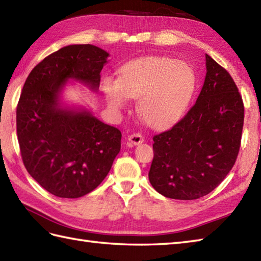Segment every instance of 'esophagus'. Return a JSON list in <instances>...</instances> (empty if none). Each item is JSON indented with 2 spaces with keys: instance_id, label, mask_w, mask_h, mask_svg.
<instances>
[{
  "instance_id": "obj_1",
  "label": "esophagus",
  "mask_w": 261,
  "mask_h": 261,
  "mask_svg": "<svg viewBox=\"0 0 261 261\" xmlns=\"http://www.w3.org/2000/svg\"><path fill=\"white\" fill-rule=\"evenodd\" d=\"M127 140H129L131 145H139L141 142H144L145 138L141 134H132L127 138Z\"/></svg>"
}]
</instances>
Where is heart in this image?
<instances>
[{"instance_id":"1","label":"heart","mask_w":261,"mask_h":261,"mask_svg":"<svg viewBox=\"0 0 261 261\" xmlns=\"http://www.w3.org/2000/svg\"><path fill=\"white\" fill-rule=\"evenodd\" d=\"M196 72L190 64L167 56H147L123 64L119 80L105 78L103 90L114 111L138 99V113L152 129L174 125L185 115L196 89Z\"/></svg>"}]
</instances>
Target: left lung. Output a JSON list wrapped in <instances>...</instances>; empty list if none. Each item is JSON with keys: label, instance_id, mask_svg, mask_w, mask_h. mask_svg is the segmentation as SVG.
<instances>
[{"label": "left lung", "instance_id": "left-lung-1", "mask_svg": "<svg viewBox=\"0 0 261 261\" xmlns=\"http://www.w3.org/2000/svg\"><path fill=\"white\" fill-rule=\"evenodd\" d=\"M207 73L196 104L172 129L152 138L148 176L164 197L208 195L236 164L244 121L242 96L227 71L206 54Z\"/></svg>", "mask_w": 261, "mask_h": 261}]
</instances>
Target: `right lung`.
Listing matches in <instances>:
<instances>
[{
	"label": "right lung",
	"instance_id": "add662e5",
	"mask_svg": "<svg viewBox=\"0 0 261 261\" xmlns=\"http://www.w3.org/2000/svg\"><path fill=\"white\" fill-rule=\"evenodd\" d=\"M109 53L69 45L39 62L25 79L17 106V135L25 170L46 191L79 198L98 187L121 149V131L86 110L60 106L69 79L99 88Z\"/></svg>",
	"mask_w": 261,
	"mask_h": 261
}]
</instances>
